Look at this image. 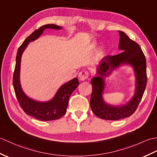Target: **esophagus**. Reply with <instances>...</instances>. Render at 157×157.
Returning a JSON list of instances; mask_svg holds the SVG:
<instances>
[{
	"mask_svg": "<svg viewBox=\"0 0 157 157\" xmlns=\"http://www.w3.org/2000/svg\"><path fill=\"white\" fill-rule=\"evenodd\" d=\"M89 75V73L86 71H82L81 72H79V74H78V78L79 79L80 81H84L87 78H88Z\"/></svg>",
	"mask_w": 157,
	"mask_h": 157,
	"instance_id": "esophagus-1",
	"label": "esophagus"
}]
</instances>
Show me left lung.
<instances>
[{"label": "left lung", "instance_id": "obj_1", "mask_svg": "<svg viewBox=\"0 0 157 157\" xmlns=\"http://www.w3.org/2000/svg\"><path fill=\"white\" fill-rule=\"evenodd\" d=\"M118 49L122 52L116 56L104 57L98 65L96 76L91 80L92 92L90 106L94 114L104 120H118L130 116L136 111L147 86V63L143 51L139 45L130 39L124 32L118 31ZM122 64H130L133 68L136 77V92L128 103L116 107L107 104L103 100V78Z\"/></svg>", "mask_w": 157, "mask_h": 157}]
</instances>
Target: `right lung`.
Listing matches in <instances>:
<instances>
[{"label": "right lung", "mask_w": 157, "mask_h": 157, "mask_svg": "<svg viewBox=\"0 0 157 157\" xmlns=\"http://www.w3.org/2000/svg\"><path fill=\"white\" fill-rule=\"evenodd\" d=\"M46 29L59 30L62 27L53 24L45 25L35 30L25 40L19 47L17 53L16 65L13 79L14 92L22 109L27 115L41 121H49V120H55L61 118L67 112L68 101L71 94L79 85L78 78H74L62 85L52 99L47 101L34 100L24 93L20 83L22 54L29 43L38 39Z\"/></svg>", "instance_id": "obj_1"}]
</instances>
